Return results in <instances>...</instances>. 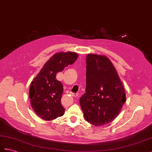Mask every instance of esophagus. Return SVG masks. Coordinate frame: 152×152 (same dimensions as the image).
I'll list each match as a JSON object with an SVG mask.
<instances>
[{"instance_id":"obj_1","label":"esophagus","mask_w":152,"mask_h":152,"mask_svg":"<svg viewBox=\"0 0 152 152\" xmlns=\"http://www.w3.org/2000/svg\"><path fill=\"white\" fill-rule=\"evenodd\" d=\"M72 95L73 96V97H75V98H77V97H78V94H72Z\"/></svg>"}]
</instances>
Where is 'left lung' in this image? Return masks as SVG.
Segmentation results:
<instances>
[{
	"mask_svg": "<svg viewBox=\"0 0 152 152\" xmlns=\"http://www.w3.org/2000/svg\"><path fill=\"white\" fill-rule=\"evenodd\" d=\"M125 101L123 84L112 62L104 55L88 54L86 93L79 99L84 119L97 126L108 124Z\"/></svg>",
	"mask_w": 152,
	"mask_h": 152,
	"instance_id": "obj_1",
	"label": "left lung"
}]
</instances>
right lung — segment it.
Masks as SVG:
<instances>
[{"label": "right lung", "mask_w": 152, "mask_h": 152, "mask_svg": "<svg viewBox=\"0 0 152 152\" xmlns=\"http://www.w3.org/2000/svg\"><path fill=\"white\" fill-rule=\"evenodd\" d=\"M75 52H60L48 60L31 83L29 91L30 104L35 113L44 121H52L61 117L65 109L61 99L63 93L62 84L56 75L78 58Z\"/></svg>", "instance_id": "add662e5"}]
</instances>
